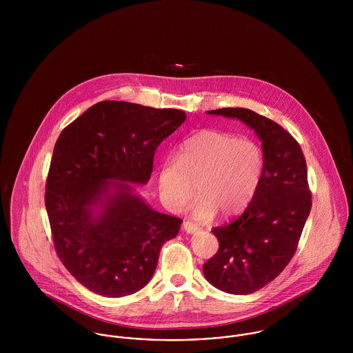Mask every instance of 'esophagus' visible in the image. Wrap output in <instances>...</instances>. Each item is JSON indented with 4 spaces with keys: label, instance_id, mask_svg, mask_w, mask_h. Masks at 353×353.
Returning a JSON list of instances; mask_svg holds the SVG:
<instances>
[{
    "label": "esophagus",
    "instance_id": "esophagus-1",
    "mask_svg": "<svg viewBox=\"0 0 353 353\" xmlns=\"http://www.w3.org/2000/svg\"><path fill=\"white\" fill-rule=\"evenodd\" d=\"M183 230H185L188 234H196V232H199L201 228H200L196 223H193V221H190V220H186V221L183 223Z\"/></svg>",
    "mask_w": 353,
    "mask_h": 353
}]
</instances>
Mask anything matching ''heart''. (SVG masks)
<instances>
[{
    "mask_svg": "<svg viewBox=\"0 0 353 353\" xmlns=\"http://www.w3.org/2000/svg\"><path fill=\"white\" fill-rule=\"evenodd\" d=\"M265 171L262 147L248 137L201 130L182 141L176 154L160 164L157 183L161 200L171 209H181L196 190L193 213L208 220L221 212L231 217L252 201Z\"/></svg>",
    "mask_w": 353,
    "mask_h": 353,
    "instance_id": "heart-1",
    "label": "heart"
}]
</instances>
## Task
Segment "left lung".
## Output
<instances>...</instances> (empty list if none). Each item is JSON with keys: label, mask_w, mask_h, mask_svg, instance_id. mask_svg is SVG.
<instances>
[{"label": "left lung", "mask_w": 353, "mask_h": 353, "mask_svg": "<svg viewBox=\"0 0 353 353\" xmlns=\"http://www.w3.org/2000/svg\"><path fill=\"white\" fill-rule=\"evenodd\" d=\"M208 112L238 118L262 141L261 185L238 219L212 230L219 250L202 268L213 287L248 295L274 280L296 252L312 205L305 159L299 143L284 128L255 111L228 107Z\"/></svg>", "instance_id": "obj_1"}]
</instances>
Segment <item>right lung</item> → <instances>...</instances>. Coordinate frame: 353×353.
<instances>
[{
  "instance_id": "obj_1",
  "label": "right lung",
  "mask_w": 353,
  "mask_h": 353,
  "mask_svg": "<svg viewBox=\"0 0 353 353\" xmlns=\"http://www.w3.org/2000/svg\"><path fill=\"white\" fill-rule=\"evenodd\" d=\"M185 121L182 110L103 101L61 132L45 203L57 255L90 291H140L176 236L182 220L153 210L123 182L147 183L154 151Z\"/></svg>"
}]
</instances>
